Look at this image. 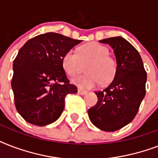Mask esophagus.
<instances>
[{"label":"esophagus","mask_w":158,"mask_h":158,"mask_svg":"<svg viewBox=\"0 0 158 158\" xmlns=\"http://www.w3.org/2000/svg\"><path fill=\"white\" fill-rule=\"evenodd\" d=\"M78 94H80V95H85L87 94V91H84V90H81V89H78Z\"/></svg>","instance_id":"obj_1"}]
</instances>
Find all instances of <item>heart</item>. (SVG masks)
<instances>
[{
  "instance_id": "1",
  "label": "heart",
  "mask_w": 158,
  "mask_h": 158,
  "mask_svg": "<svg viewBox=\"0 0 158 158\" xmlns=\"http://www.w3.org/2000/svg\"><path fill=\"white\" fill-rule=\"evenodd\" d=\"M108 53L105 46L95 42L88 43L78 49V54L69 50L62 56V69L67 75L74 76L79 71V60H91L85 68L88 73L74 76L71 83L80 89H93L101 83L107 84L114 79L117 70L115 60Z\"/></svg>"
}]
</instances>
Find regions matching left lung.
Returning <instances> with one entry per match:
<instances>
[{"label":"left lung","mask_w":158,"mask_h":158,"mask_svg":"<svg viewBox=\"0 0 158 158\" xmlns=\"http://www.w3.org/2000/svg\"><path fill=\"white\" fill-rule=\"evenodd\" d=\"M99 42L111 47L117 70L107 88L95 93L98 100L88 113L96 127L111 132L125 126L135 117L146 94L147 73L139 52L125 38L114 37Z\"/></svg>","instance_id":"1"}]
</instances>
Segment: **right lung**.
Listing matches in <instances>:
<instances>
[{
	"instance_id": "obj_1",
	"label": "right lung",
	"mask_w": 158,
	"mask_h": 158,
	"mask_svg": "<svg viewBox=\"0 0 158 158\" xmlns=\"http://www.w3.org/2000/svg\"><path fill=\"white\" fill-rule=\"evenodd\" d=\"M56 33L31 38L19 49L14 60L15 105L30 124L44 126L60 117L67 94H76L62 69L61 57L81 43Z\"/></svg>"
}]
</instances>
